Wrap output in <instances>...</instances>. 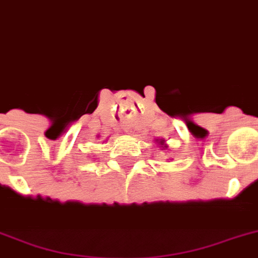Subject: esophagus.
Segmentation results:
<instances>
[{"instance_id":"esophagus-1","label":"esophagus","mask_w":258,"mask_h":258,"mask_svg":"<svg viewBox=\"0 0 258 258\" xmlns=\"http://www.w3.org/2000/svg\"><path fill=\"white\" fill-rule=\"evenodd\" d=\"M127 133H129V132H127Z\"/></svg>"}]
</instances>
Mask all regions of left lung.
Listing matches in <instances>:
<instances>
[{"label":"left lung","mask_w":258,"mask_h":258,"mask_svg":"<svg viewBox=\"0 0 258 258\" xmlns=\"http://www.w3.org/2000/svg\"><path fill=\"white\" fill-rule=\"evenodd\" d=\"M155 142L158 145H159L160 147H162L160 150H167V149H168V145L166 144V140H163V138H160V140H155Z\"/></svg>","instance_id":"obj_1"}]
</instances>
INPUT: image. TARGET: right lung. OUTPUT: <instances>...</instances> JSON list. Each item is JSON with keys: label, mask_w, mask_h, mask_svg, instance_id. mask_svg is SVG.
<instances>
[{"label": "right lung", "mask_w": 258, "mask_h": 258, "mask_svg": "<svg viewBox=\"0 0 258 258\" xmlns=\"http://www.w3.org/2000/svg\"><path fill=\"white\" fill-rule=\"evenodd\" d=\"M98 138H99V136H98Z\"/></svg>", "instance_id": "obj_1"}]
</instances>
